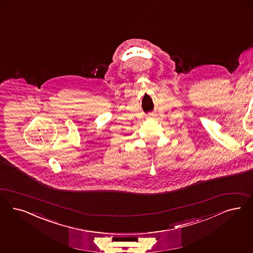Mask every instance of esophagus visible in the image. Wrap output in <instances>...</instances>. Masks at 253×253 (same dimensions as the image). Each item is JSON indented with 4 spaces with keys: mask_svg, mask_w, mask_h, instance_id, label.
Returning a JSON list of instances; mask_svg holds the SVG:
<instances>
[{
    "mask_svg": "<svg viewBox=\"0 0 253 253\" xmlns=\"http://www.w3.org/2000/svg\"><path fill=\"white\" fill-rule=\"evenodd\" d=\"M148 119H149V120H150V119H153V115H148Z\"/></svg>",
    "mask_w": 253,
    "mask_h": 253,
    "instance_id": "obj_1",
    "label": "esophagus"
}]
</instances>
